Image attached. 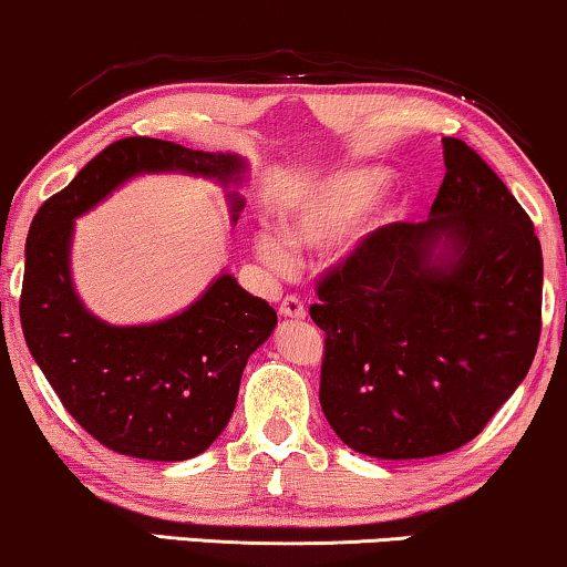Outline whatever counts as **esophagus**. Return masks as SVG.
I'll use <instances>...</instances> for the list:
<instances>
[{"label":"esophagus","instance_id":"esophagus-1","mask_svg":"<svg viewBox=\"0 0 567 567\" xmlns=\"http://www.w3.org/2000/svg\"><path fill=\"white\" fill-rule=\"evenodd\" d=\"M279 317L285 319H306V308L300 303L298 298H285L282 303H279Z\"/></svg>","mask_w":567,"mask_h":567}]
</instances>
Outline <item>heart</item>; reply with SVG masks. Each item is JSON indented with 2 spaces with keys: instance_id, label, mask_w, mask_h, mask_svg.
Wrapping results in <instances>:
<instances>
[{
  "instance_id": "b5f03b06",
  "label": "heart",
  "mask_w": 567,
  "mask_h": 567,
  "mask_svg": "<svg viewBox=\"0 0 567 567\" xmlns=\"http://www.w3.org/2000/svg\"><path fill=\"white\" fill-rule=\"evenodd\" d=\"M390 172L379 167H358L337 172L311 190H306L279 221L277 233H256L250 240L256 261L271 275H290L296 269L292 250H321L340 240L358 219L382 196Z\"/></svg>"
}]
</instances>
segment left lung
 I'll return each instance as SVG.
<instances>
[{
    "label": "left lung",
    "mask_w": 567,
    "mask_h": 567,
    "mask_svg": "<svg viewBox=\"0 0 567 567\" xmlns=\"http://www.w3.org/2000/svg\"><path fill=\"white\" fill-rule=\"evenodd\" d=\"M426 221L379 227L319 282L321 411L361 455L453 453L518 390L542 332V246L474 148L442 138Z\"/></svg>",
    "instance_id": "8db88e82"
}]
</instances>
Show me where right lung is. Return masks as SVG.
<instances>
[{
  "instance_id": "obj_1",
  "label": "right lung",
  "mask_w": 567,
  "mask_h": 567,
  "mask_svg": "<svg viewBox=\"0 0 567 567\" xmlns=\"http://www.w3.org/2000/svg\"><path fill=\"white\" fill-rule=\"evenodd\" d=\"M246 183L238 154L193 152L159 138H123L41 206L25 240L20 324L33 361L68 413L120 455L188 461L225 432L250 353L269 340L277 313L227 271L181 313L152 324H110L78 296L70 269L75 219L141 175ZM233 225L246 198L227 193Z\"/></svg>"
}]
</instances>
